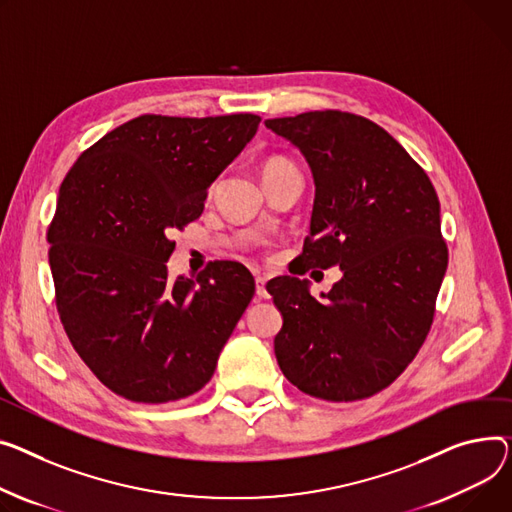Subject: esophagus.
Returning <instances> with one entry per match:
<instances>
[{
    "label": "esophagus",
    "mask_w": 512,
    "mask_h": 512,
    "mask_svg": "<svg viewBox=\"0 0 512 512\" xmlns=\"http://www.w3.org/2000/svg\"><path fill=\"white\" fill-rule=\"evenodd\" d=\"M265 282H267V278H265V276H257V278H255L257 296H267V290H265Z\"/></svg>",
    "instance_id": "34e87169"
}]
</instances>
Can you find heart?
I'll use <instances>...</instances> for the list:
<instances>
[{"label":"heart","mask_w":512,"mask_h":512,"mask_svg":"<svg viewBox=\"0 0 512 512\" xmlns=\"http://www.w3.org/2000/svg\"><path fill=\"white\" fill-rule=\"evenodd\" d=\"M284 164H288L286 160H269L267 164H265V170H271V168H278V166H284ZM263 170V173H265Z\"/></svg>","instance_id":"1"}]
</instances>
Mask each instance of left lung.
I'll use <instances>...</instances> for the list:
<instances>
[{"instance_id":"obj_1","label":"left lung","mask_w":512,"mask_h":512,"mask_svg":"<svg viewBox=\"0 0 512 512\" xmlns=\"http://www.w3.org/2000/svg\"><path fill=\"white\" fill-rule=\"evenodd\" d=\"M315 179L306 267L344 276L323 300L309 282L267 284L284 317L274 350L284 377L325 401L366 399L407 368L430 331L449 251L424 168L383 127L344 111L267 119Z\"/></svg>"}]
</instances>
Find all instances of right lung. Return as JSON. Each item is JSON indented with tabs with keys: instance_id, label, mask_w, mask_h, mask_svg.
Returning <instances> with one entry per match:
<instances>
[{
	"instance_id": "right-lung-1",
	"label": "right lung",
	"mask_w": 512,
	"mask_h": 512,
	"mask_svg": "<svg viewBox=\"0 0 512 512\" xmlns=\"http://www.w3.org/2000/svg\"><path fill=\"white\" fill-rule=\"evenodd\" d=\"M259 121L140 115L67 170L47 230L55 304L74 350L113 393L166 403L212 379L255 280L236 261L168 280L170 232L201 216L208 187Z\"/></svg>"
}]
</instances>
